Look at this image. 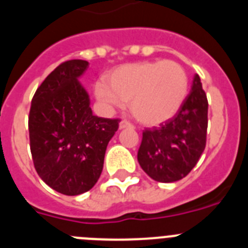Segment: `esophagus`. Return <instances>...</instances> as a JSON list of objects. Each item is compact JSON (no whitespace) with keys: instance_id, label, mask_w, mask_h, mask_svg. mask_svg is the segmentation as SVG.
<instances>
[{"instance_id":"obj_1","label":"esophagus","mask_w":248,"mask_h":248,"mask_svg":"<svg viewBox=\"0 0 248 248\" xmlns=\"http://www.w3.org/2000/svg\"><path fill=\"white\" fill-rule=\"evenodd\" d=\"M134 126L131 125L130 123L126 122V120H122V122L119 123V129H133Z\"/></svg>"}]
</instances>
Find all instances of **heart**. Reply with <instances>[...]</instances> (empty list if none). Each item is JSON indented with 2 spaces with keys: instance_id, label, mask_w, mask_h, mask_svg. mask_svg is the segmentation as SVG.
Here are the masks:
<instances>
[{
  "instance_id": "obj_1",
  "label": "heart",
  "mask_w": 248,
  "mask_h": 248,
  "mask_svg": "<svg viewBox=\"0 0 248 248\" xmlns=\"http://www.w3.org/2000/svg\"><path fill=\"white\" fill-rule=\"evenodd\" d=\"M189 94V76L172 61H150L117 67L94 85V95L107 108L129 103L133 117L155 126L174 118Z\"/></svg>"
}]
</instances>
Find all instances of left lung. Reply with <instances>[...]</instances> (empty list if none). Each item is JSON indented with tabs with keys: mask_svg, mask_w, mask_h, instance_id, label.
<instances>
[{
	"mask_svg": "<svg viewBox=\"0 0 248 248\" xmlns=\"http://www.w3.org/2000/svg\"><path fill=\"white\" fill-rule=\"evenodd\" d=\"M207 109L200 77L195 74L191 92L179 113L160 128L143 131L138 161L153 180H181L198 164L206 145Z\"/></svg>",
	"mask_w": 248,
	"mask_h": 248,
	"instance_id": "1",
	"label": "left lung"
}]
</instances>
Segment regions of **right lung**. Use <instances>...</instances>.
I'll use <instances>...</instances> for the list:
<instances>
[{
  "label": "right lung",
  "mask_w": 248,
  "mask_h": 248,
  "mask_svg": "<svg viewBox=\"0 0 248 248\" xmlns=\"http://www.w3.org/2000/svg\"><path fill=\"white\" fill-rule=\"evenodd\" d=\"M83 59L62 63L39 85L28 118L31 153L39 177L68 196L91 190L99 179L118 119L93 115L88 92L79 78Z\"/></svg>",
  "instance_id": "right-lung-1"
}]
</instances>
